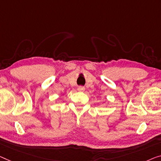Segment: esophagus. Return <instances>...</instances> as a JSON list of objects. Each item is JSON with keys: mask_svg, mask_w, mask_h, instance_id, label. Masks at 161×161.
Masks as SVG:
<instances>
[{"mask_svg": "<svg viewBox=\"0 0 161 161\" xmlns=\"http://www.w3.org/2000/svg\"><path fill=\"white\" fill-rule=\"evenodd\" d=\"M77 90H79V91H84L85 90V88L84 87H82V86H80V87H79L78 88H77Z\"/></svg>", "mask_w": 161, "mask_h": 161, "instance_id": "esophagus-1", "label": "esophagus"}]
</instances>
